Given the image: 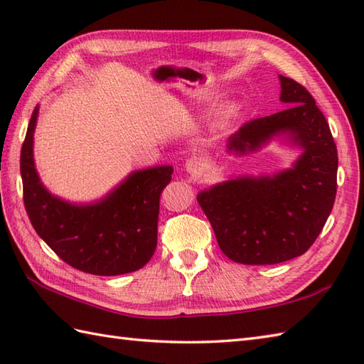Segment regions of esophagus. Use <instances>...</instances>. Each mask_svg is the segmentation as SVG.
I'll return each mask as SVG.
<instances>
[{"instance_id":"1","label":"esophagus","mask_w":364,"mask_h":364,"mask_svg":"<svg viewBox=\"0 0 364 364\" xmlns=\"http://www.w3.org/2000/svg\"><path fill=\"white\" fill-rule=\"evenodd\" d=\"M184 168H186V172L191 173L192 176L198 178V176H202V173L205 172V164H203L202 159L194 156V158H189L186 161V164H184Z\"/></svg>"}]
</instances>
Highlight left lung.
<instances>
[{"mask_svg":"<svg viewBox=\"0 0 364 364\" xmlns=\"http://www.w3.org/2000/svg\"><path fill=\"white\" fill-rule=\"evenodd\" d=\"M280 80L284 111L245 123L227 153L247 156L270 142L299 150L288 168L237 175L200 191L197 202L220 250L241 264H277L304 255L319 236L336 196L338 151L314 98L291 78Z\"/></svg>","mask_w":364,"mask_h":364,"instance_id":"obj_1","label":"left lung"}]
</instances>
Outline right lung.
<instances>
[{"label": "right lung", "mask_w": 364, "mask_h": 364, "mask_svg": "<svg viewBox=\"0 0 364 364\" xmlns=\"http://www.w3.org/2000/svg\"><path fill=\"white\" fill-rule=\"evenodd\" d=\"M31 115L21 146L23 200L36 233L67 264L82 272L112 277L144 267L158 242L161 192L172 180V166L134 170L102 198L76 203L51 194L36 168Z\"/></svg>", "instance_id": "obj_1"}]
</instances>
